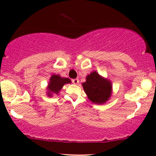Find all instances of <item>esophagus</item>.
<instances>
[{
	"instance_id": "obj_1",
	"label": "esophagus",
	"mask_w": 156,
	"mask_h": 156,
	"mask_svg": "<svg viewBox=\"0 0 156 156\" xmlns=\"http://www.w3.org/2000/svg\"><path fill=\"white\" fill-rule=\"evenodd\" d=\"M72 81L74 84H78V83H79V80H78V78H76V79H73Z\"/></svg>"
}]
</instances>
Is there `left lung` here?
Masks as SVG:
<instances>
[{"instance_id":"8db88e82","label":"left lung","mask_w":156,"mask_h":156,"mask_svg":"<svg viewBox=\"0 0 156 156\" xmlns=\"http://www.w3.org/2000/svg\"><path fill=\"white\" fill-rule=\"evenodd\" d=\"M84 92L89 100L96 104H104L110 99L112 94V83L110 80L92 71L82 83Z\"/></svg>"}]
</instances>
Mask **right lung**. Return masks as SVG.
<instances>
[{"label":"right lung","instance_id":"1","mask_svg":"<svg viewBox=\"0 0 156 156\" xmlns=\"http://www.w3.org/2000/svg\"><path fill=\"white\" fill-rule=\"evenodd\" d=\"M67 83H71V80L68 78H62L59 75H52L50 78L49 83L47 87V95L51 98L53 95H58L63 88L64 85Z\"/></svg>","mask_w":156,"mask_h":156}]
</instances>
